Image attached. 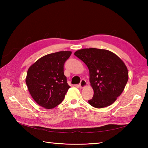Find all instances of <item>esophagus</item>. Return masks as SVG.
Segmentation results:
<instances>
[{
    "label": "esophagus",
    "instance_id": "obj_1",
    "mask_svg": "<svg viewBox=\"0 0 148 148\" xmlns=\"http://www.w3.org/2000/svg\"><path fill=\"white\" fill-rule=\"evenodd\" d=\"M86 86H87V82L84 79L81 80L80 83L79 84V87L80 88H83L86 87Z\"/></svg>",
    "mask_w": 148,
    "mask_h": 148
}]
</instances>
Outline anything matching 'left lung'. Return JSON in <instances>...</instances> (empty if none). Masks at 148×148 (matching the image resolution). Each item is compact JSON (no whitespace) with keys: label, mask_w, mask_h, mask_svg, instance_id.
Listing matches in <instances>:
<instances>
[{"label":"left lung","mask_w":148,"mask_h":148,"mask_svg":"<svg viewBox=\"0 0 148 148\" xmlns=\"http://www.w3.org/2000/svg\"><path fill=\"white\" fill-rule=\"evenodd\" d=\"M89 69V81L93 90L90 104L103 108L114 103L121 95L128 79V72L123 61L107 49L84 48L74 53Z\"/></svg>","instance_id":"8db88e82"}]
</instances>
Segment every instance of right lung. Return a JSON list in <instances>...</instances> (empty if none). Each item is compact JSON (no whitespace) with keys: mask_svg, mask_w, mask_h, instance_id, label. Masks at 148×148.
<instances>
[{"mask_svg":"<svg viewBox=\"0 0 148 148\" xmlns=\"http://www.w3.org/2000/svg\"><path fill=\"white\" fill-rule=\"evenodd\" d=\"M71 53L65 51L46 55L28 69L25 80L28 90L40 106L53 109L64 100L71 87L64 73V65Z\"/></svg>","mask_w":148,"mask_h":148,"instance_id":"right-lung-1","label":"right lung"}]
</instances>
